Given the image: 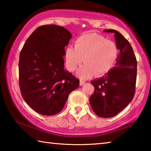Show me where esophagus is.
<instances>
[{
	"label": "esophagus",
	"mask_w": 151,
	"mask_h": 151,
	"mask_svg": "<svg viewBox=\"0 0 151 151\" xmlns=\"http://www.w3.org/2000/svg\"><path fill=\"white\" fill-rule=\"evenodd\" d=\"M85 83V81L81 80V81H80V83H79V85H80V86H82V85H83Z\"/></svg>",
	"instance_id": "esophagus-1"
}]
</instances>
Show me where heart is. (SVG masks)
<instances>
[{
	"label": "heart",
	"instance_id": "obj_1",
	"mask_svg": "<svg viewBox=\"0 0 151 151\" xmlns=\"http://www.w3.org/2000/svg\"><path fill=\"white\" fill-rule=\"evenodd\" d=\"M119 48L115 42L96 33L82 35L75 41V47L69 46L65 51L67 69L73 72L82 63L76 75L87 79L94 75L101 76L112 69L117 60Z\"/></svg>",
	"mask_w": 151,
	"mask_h": 151
}]
</instances>
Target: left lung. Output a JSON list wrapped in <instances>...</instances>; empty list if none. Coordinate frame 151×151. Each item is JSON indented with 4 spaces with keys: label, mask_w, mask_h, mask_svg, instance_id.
Wrapping results in <instances>:
<instances>
[{
    "label": "left lung",
    "mask_w": 151,
    "mask_h": 151,
    "mask_svg": "<svg viewBox=\"0 0 151 151\" xmlns=\"http://www.w3.org/2000/svg\"><path fill=\"white\" fill-rule=\"evenodd\" d=\"M114 33L120 52L115 66L101 78L91 81L94 92L89 99L94 113L103 118L116 115L132 101L135 92L137 62L129 42L115 30Z\"/></svg>",
    "instance_id": "8db88e82"
}]
</instances>
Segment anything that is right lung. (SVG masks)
Segmentation results:
<instances>
[{"label":"right lung","mask_w":151,"mask_h":151,"mask_svg":"<svg viewBox=\"0 0 151 151\" xmlns=\"http://www.w3.org/2000/svg\"><path fill=\"white\" fill-rule=\"evenodd\" d=\"M72 34L63 27L44 25L26 40L20 53L19 85L25 102L38 113L54 115L62 111L79 80L64 69L65 47Z\"/></svg>","instance_id":"right-lung-1"}]
</instances>
